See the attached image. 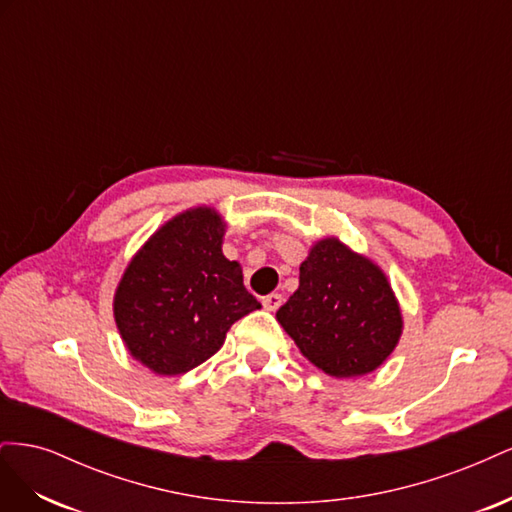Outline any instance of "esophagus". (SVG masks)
Masks as SVG:
<instances>
[{
  "mask_svg": "<svg viewBox=\"0 0 512 512\" xmlns=\"http://www.w3.org/2000/svg\"><path fill=\"white\" fill-rule=\"evenodd\" d=\"M282 294H277V292H271V294H267V297H262V305H265V309L267 312H275L277 307L282 305Z\"/></svg>",
  "mask_w": 512,
  "mask_h": 512,
  "instance_id": "obj_1",
  "label": "esophagus"
}]
</instances>
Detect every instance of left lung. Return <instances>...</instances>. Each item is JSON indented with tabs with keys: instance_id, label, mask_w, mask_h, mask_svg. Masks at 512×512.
I'll list each match as a JSON object with an SVG mask.
<instances>
[{
	"instance_id": "1",
	"label": "left lung",
	"mask_w": 512,
	"mask_h": 512,
	"mask_svg": "<svg viewBox=\"0 0 512 512\" xmlns=\"http://www.w3.org/2000/svg\"><path fill=\"white\" fill-rule=\"evenodd\" d=\"M277 322L324 374L356 378L395 350L404 318L384 271L337 237L320 239L299 267V288Z\"/></svg>"
}]
</instances>
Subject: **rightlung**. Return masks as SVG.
Wrapping results in <instances>:
<instances>
[{
  "mask_svg": "<svg viewBox=\"0 0 512 512\" xmlns=\"http://www.w3.org/2000/svg\"><path fill=\"white\" fill-rule=\"evenodd\" d=\"M226 224L194 207L158 228L115 290L113 314L128 352L153 374H185L224 344L239 318L260 309L237 260L222 254Z\"/></svg>",
  "mask_w": 512,
  "mask_h": 512,
  "instance_id": "obj_1",
  "label": "right lung"
}]
</instances>
